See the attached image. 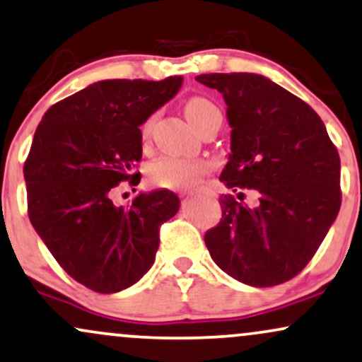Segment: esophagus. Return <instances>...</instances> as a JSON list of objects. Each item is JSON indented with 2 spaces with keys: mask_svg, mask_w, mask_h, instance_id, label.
<instances>
[{
  "mask_svg": "<svg viewBox=\"0 0 362 362\" xmlns=\"http://www.w3.org/2000/svg\"><path fill=\"white\" fill-rule=\"evenodd\" d=\"M188 197H197V193H188Z\"/></svg>",
  "mask_w": 362,
  "mask_h": 362,
  "instance_id": "obj_1",
  "label": "esophagus"
}]
</instances>
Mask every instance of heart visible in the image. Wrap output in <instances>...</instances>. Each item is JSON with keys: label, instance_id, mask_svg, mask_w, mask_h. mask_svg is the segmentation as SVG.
I'll return each mask as SVG.
<instances>
[{"label": "heart", "instance_id": "b5f03b06", "mask_svg": "<svg viewBox=\"0 0 362 362\" xmlns=\"http://www.w3.org/2000/svg\"><path fill=\"white\" fill-rule=\"evenodd\" d=\"M185 115L194 129H199L210 118L222 117L218 106L206 98L197 96L185 106ZM151 132V122L142 127V135L147 137ZM208 171V164L199 159H185V157L160 156L152 160L147 168V176L154 186L159 188H185L194 185Z\"/></svg>", "mask_w": 362, "mask_h": 362}]
</instances>
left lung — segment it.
<instances>
[{
	"instance_id": "left-lung-1",
	"label": "left lung",
	"mask_w": 362,
	"mask_h": 362,
	"mask_svg": "<svg viewBox=\"0 0 362 362\" xmlns=\"http://www.w3.org/2000/svg\"><path fill=\"white\" fill-rule=\"evenodd\" d=\"M222 93L230 154L220 181L247 206L220 198L222 220L205 233L220 269L249 286L281 284L308 264L341 208V159L322 118L298 96L252 72L202 74Z\"/></svg>"
}]
</instances>
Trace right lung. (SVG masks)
I'll return each instance as SVG.
<instances>
[{"label": "right lung", "mask_w": 362, "mask_h": 362, "mask_svg": "<svg viewBox=\"0 0 362 362\" xmlns=\"http://www.w3.org/2000/svg\"><path fill=\"white\" fill-rule=\"evenodd\" d=\"M182 76L163 81L106 79L47 110L25 160L28 216L71 278L98 293L132 286L154 264L159 227L180 210L169 189L112 202L135 180L142 159L139 127L176 96Z\"/></svg>", "instance_id": "right-lung-1"}]
</instances>
